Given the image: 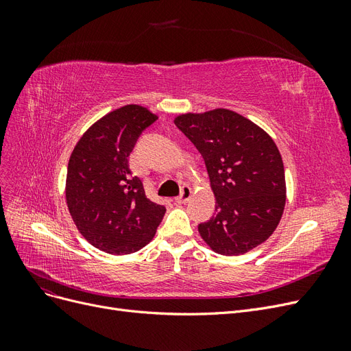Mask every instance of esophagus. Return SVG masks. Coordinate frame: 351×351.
<instances>
[{"label": "esophagus", "mask_w": 351, "mask_h": 351, "mask_svg": "<svg viewBox=\"0 0 351 351\" xmlns=\"http://www.w3.org/2000/svg\"><path fill=\"white\" fill-rule=\"evenodd\" d=\"M190 196H192V189H190L187 184L182 186V190H180V195L176 197V202L177 204H186V202L190 199Z\"/></svg>", "instance_id": "34e87169"}]
</instances>
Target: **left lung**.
Instances as JSON below:
<instances>
[{
	"mask_svg": "<svg viewBox=\"0 0 351 351\" xmlns=\"http://www.w3.org/2000/svg\"><path fill=\"white\" fill-rule=\"evenodd\" d=\"M174 123L204 156L217 199L215 214L197 227L202 239L226 256L263 243L285 205L284 164L274 141L230 110L184 114Z\"/></svg>",
	"mask_w": 351,
	"mask_h": 351,
	"instance_id": "obj_1",
	"label": "left lung"
}]
</instances>
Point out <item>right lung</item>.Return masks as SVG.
<instances>
[{
  "label": "right lung",
  "mask_w": 351,
  "mask_h": 351,
  "mask_svg": "<svg viewBox=\"0 0 351 351\" xmlns=\"http://www.w3.org/2000/svg\"><path fill=\"white\" fill-rule=\"evenodd\" d=\"M156 120L139 105H125L95 123L70 156L69 210L82 236L99 250H141L161 224L165 206L146 197L142 180L129 167L137 139Z\"/></svg>",
  "instance_id": "1"
}]
</instances>
